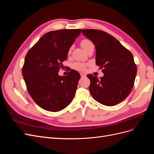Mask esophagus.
<instances>
[{"label": "esophagus", "mask_w": 154, "mask_h": 154, "mask_svg": "<svg viewBox=\"0 0 154 154\" xmlns=\"http://www.w3.org/2000/svg\"><path fill=\"white\" fill-rule=\"evenodd\" d=\"M80 75H81V77H82V78H83V77H85V76H86V74H83V73H81Z\"/></svg>", "instance_id": "34e87169"}]
</instances>
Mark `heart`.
I'll return each instance as SVG.
<instances>
[{
  "instance_id": "b5f03b06",
  "label": "heart",
  "mask_w": 154,
  "mask_h": 154,
  "mask_svg": "<svg viewBox=\"0 0 154 154\" xmlns=\"http://www.w3.org/2000/svg\"><path fill=\"white\" fill-rule=\"evenodd\" d=\"M80 45L83 48V49L87 51L88 48L92 47V46H94V44H93L91 40H90L89 39L87 38H85L83 39L81 42H80ZM71 49L72 48H70L69 51H68V54H69L71 52ZM87 65L86 63H82V62H75L72 64V67L74 69L78 70V71H85L86 66Z\"/></svg>"
}]
</instances>
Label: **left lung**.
Returning a JSON list of instances; mask_svg holds the SVG:
<instances>
[{"instance_id": "obj_1", "label": "left lung", "mask_w": 154, "mask_h": 154, "mask_svg": "<svg viewBox=\"0 0 154 154\" xmlns=\"http://www.w3.org/2000/svg\"><path fill=\"white\" fill-rule=\"evenodd\" d=\"M94 44L96 63L104 73L100 79L88 74L89 91L94 100L106 106L123 101L132 91L137 73L132 54L113 36L97 29H82Z\"/></svg>"}]
</instances>
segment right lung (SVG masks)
I'll return each instance as SVG.
<instances>
[{
    "label": "right lung",
    "instance_id": "obj_1",
    "mask_svg": "<svg viewBox=\"0 0 154 154\" xmlns=\"http://www.w3.org/2000/svg\"><path fill=\"white\" fill-rule=\"evenodd\" d=\"M81 29H60L44 35L28 51L22 67L27 91L42 109L58 112L72 101L80 74L71 69L60 76L62 62Z\"/></svg>",
    "mask_w": 154,
    "mask_h": 154
}]
</instances>
